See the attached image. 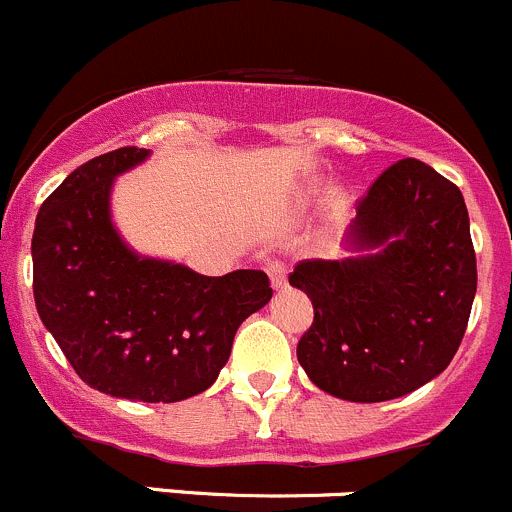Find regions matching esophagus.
Segmentation results:
<instances>
[{"label":"esophagus","instance_id":"1","mask_svg":"<svg viewBox=\"0 0 512 512\" xmlns=\"http://www.w3.org/2000/svg\"><path fill=\"white\" fill-rule=\"evenodd\" d=\"M267 275H270L272 287H285L287 282V265L280 260H272L267 262Z\"/></svg>","mask_w":512,"mask_h":512}]
</instances>
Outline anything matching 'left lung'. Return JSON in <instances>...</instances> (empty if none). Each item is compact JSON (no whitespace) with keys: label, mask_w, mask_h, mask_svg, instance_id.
Returning a JSON list of instances; mask_svg holds the SVG:
<instances>
[{"label":"left lung","mask_w":512,"mask_h":512,"mask_svg":"<svg viewBox=\"0 0 512 512\" xmlns=\"http://www.w3.org/2000/svg\"><path fill=\"white\" fill-rule=\"evenodd\" d=\"M347 245L377 252L302 260L290 272L315 310L297 360L335 398H403L463 342L478 290L468 207L453 182L405 157L357 200Z\"/></svg>","instance_id":"left-lung-1"}]
</instances>
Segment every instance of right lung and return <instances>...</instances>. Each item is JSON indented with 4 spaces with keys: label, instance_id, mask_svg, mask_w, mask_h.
Instances as JSON below:
<instances>
[{
    "label": "right lung",
    "instance_id": "right-lung-1",
    "mask_svg": "<svg viewBox=\"0 0 512 512\" xmlns=\"http://www.w3.org/2000/svg\"><path fill=\"white\" fill-rule=\"evenodd\" d=\"M150 155H99L39 207L32 235L34 302L89 388L112 398L177 403L217 380L235 332L272 297L262 270L205 277L140 257L109 220L112 180Z\"/></svg>",
    "mask_w": 512,
    "mask_h": 512
}]
</instances>
